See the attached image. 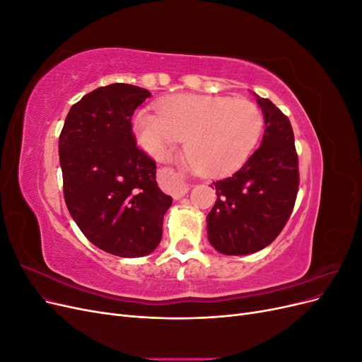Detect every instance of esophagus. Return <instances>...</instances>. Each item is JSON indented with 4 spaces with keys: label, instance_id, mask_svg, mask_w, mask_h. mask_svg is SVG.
<instances>
[{
    "label": "esophagus",
    "instance_id": "34e87169",
    "mask_svg": "<svg viewBox=\"0 0 362 362\" xmlns=\"http://www.w3.org/2000/svg\"><path fill=\"white\" fill-rule=\"evenodd\" d=\"M163 178L166 182V189L173 196V199H180L184 194H187L190 190V185L182 180L181 175H178L172 169H163Z\"/></svg>",
    "mask_w": 362,
    "mask_h": 362
}]
</instances>
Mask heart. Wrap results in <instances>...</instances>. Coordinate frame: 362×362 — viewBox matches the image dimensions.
Returning a JSON list of instances; mask_svg holds the SVG:
<instances>
[{
    "mask_svg": "<svg viewBox=\"0 0 362 362\" xmlns=\"http://www.w3.org/2000/svg\"><path fill=\"white\" fill-rule=\"evenodd\" d=\"M158 115L141 110L133 127L139 144L161 157L185 141V157L194 170L221 177L238 169L252 154L264 117L249 100L228 96L177 95L157 105Z\"/></svg>",
    "mask_w": 362,
    "mask_h": 362,
    "instance_id": "obj_1",
    "label": "heart"
}]
</instances>
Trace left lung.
Instances as JSON below:
<instances>
[{
  "label": "left lung",
  "instance_id": "8db88e82",
  "mask_svg": "<svg viewBox=\"0 0 362 362\" xmlns=\"http://www.w3.org/2000/svg\"><path fill=\"white\" fill-rule=\"evenodd\" d=\"M264 115L261 146L233 177L213 182L217 201L206 216L211 246L247 255L269 246L291 216L299 190V161L288 117L257 95Z\"/></svg>",
  "mask_w": 362,
  "mask_h": 362
}]
</instances>
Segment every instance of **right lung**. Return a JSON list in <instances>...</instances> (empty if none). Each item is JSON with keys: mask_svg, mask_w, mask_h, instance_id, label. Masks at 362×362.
<instances>
[{"mask_svg": "<svg viewBox=\"0 0 362 362\" xmlns=\"http://www.w3.org/2000/svg\"><path fill=\"white\" fill-rule=\"evenodd\" d=\"M151 93L115 83L71 107L59 137L63 194L81 233L108 254L145 257L163 234L172 205L156 181V161L141 151L131 117Z\"/></svg>", "mask_w": 362, "mask_h": 362, "instance_id": "1", "label": "right lung"}]
</instances>
